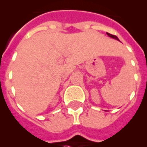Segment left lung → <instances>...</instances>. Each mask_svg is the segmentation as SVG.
I'll return each instance as SVG.
<instances>
[{
    "label": "left lung",
    "mask_w": 147,
    "mask_h": 147,
    "mask_svg": "<svg viewBox=\"0 0 147 147\" xmlns=\"http://www.w3.org/2000/svg\"><path fill=\"white\" fill-rule=\"evenodd\" d=\"M107 35L108 36H110V37L113 38V39H115V40H118V41H119V39H118V38H117V37L116 36L112 35V34H111V33H107Z\"/></svg>",
    "instance_id": "8db88e82"
}]
</instances>
